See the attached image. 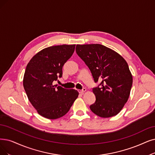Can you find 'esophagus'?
Masks as SVG:
<instances>
[{"mask_svg":"<svg viewBox=\"0 0 155 155\" xmlns=\"http://www.w3.org/2000/svg\"><path fill=\"white\" fill-rule=\"evenodd\" d=\"M86 91V88H83V90H78V92L79 93V94H83Z\"/></svg>","mask_w":155,"mask_h":155,"instance_id":"esophagus-1","label":"esophagus"}]
</instances>
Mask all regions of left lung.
<instances>
[{"mask_svg":"<svg viewBox=\"0 0 155 155\" xmlns=\"http://www.w3.org/2000/svg\"><path fill=\"white\" fill-rule=\"evenodd\" d=\"M76 51L88 67L100 88H93L95 102L91 110L101 117L118 114L127 103L132 85V75L125 60L120 54L99 44L77 45Z\"/></svg>","mask_w":155,"mask_h":155,"instance_id":"8db88e82","label":"left lung"}]
</instances>
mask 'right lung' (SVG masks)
Listing matches in <instances>:
<instances>
[{
    "mask_svg": "<svg viewBox=\"0 0 155 155\" xmlns=\"http://www.w3.org/2000/svg\"><path fill=\"white\" fill-rule=\"evenodd\" d=\"M76 45L53 46L42 49L28 63L23 76V87L37 112L48 119L66 114L79 93L53 85L62 76V67L72 55Z\"/></svg>",
    "mask_w": 155,
    "mask_h": 155,
    "instance_id": "right-lung-1",
    "label": "right lung"
}]
</instances>
